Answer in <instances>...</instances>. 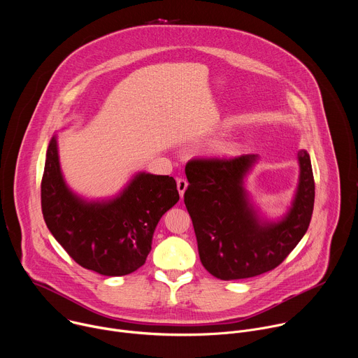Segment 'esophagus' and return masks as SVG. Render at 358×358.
<instances>
[{
    "label": "esophagus",
    "mask_w": 358,
    "mask_h": 358,
    "mask_svg": "<svg viewBox=\"0 0 358 358\" xmlns=\"http://www.w3.org/2000/svg\"><path fill=\"white\" fill-rule=\"evenodd\" d=\"M187 185H188V181H187L185 178H178V180H177V189H178L181 198L184 196V192H185V189H187Z\"/></svg>",
    "instance_id": "obj_1"
}]
</instances>
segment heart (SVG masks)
I'll list each match as a JSON object with an SVG mask.
<instances>
[{"label":"heart","instance_id":"heart-1","mask_svg":"<svg viewBox=\"0 0 358 358\" xmlns=\"http://www.w3.org/2000/svg\"><path fill=\"white\" fill-rule=\"evenodd\" d=\"M220 152H229V148L225 147V145H222V147H220Z\"/></svg>","mask_w":358,"mask_h":358}]
</instances>
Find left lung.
<instances>
[{
	"label": "left lung",
	"instance_id": "1",
	"mask_svg": "<svg viewBox=\"0 0 358 358\" xmlns=\"http://www.w3.org/2000/svg\"><path fill=\"white\" fill-rule=\"evenodd\" d=\"M300 180L287 217L261 224L246 199L242 180L257 160L196 157L187 163L184 202L192 220L201 264L221 280L246 279L279 266L309 228L315 178L308 152H297Z\"/></svg>",
	"mask_w": 358,
	"mask_h": 358
}]
</instances>
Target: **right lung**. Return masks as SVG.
<instances>
[{
  "instance_id": "right-lung-1",
  "label": "right lung",
  "mask_w": 358,
  "mask_h": 358,
  "mask_svg": "<svg viewBox=\"0 0 358 358\" xmlns=\"http://www.w3.org/2000/svg\"><path fill=\"white\" fill-rule=\"evenodd\" d=\"M180 199L173 177L141 173L115 199L85 202L61 174L57 138L46 150L41 181L45 224L82 268L124 276L144 265L160 218Z\"/></svg>"
}]
</instances>
